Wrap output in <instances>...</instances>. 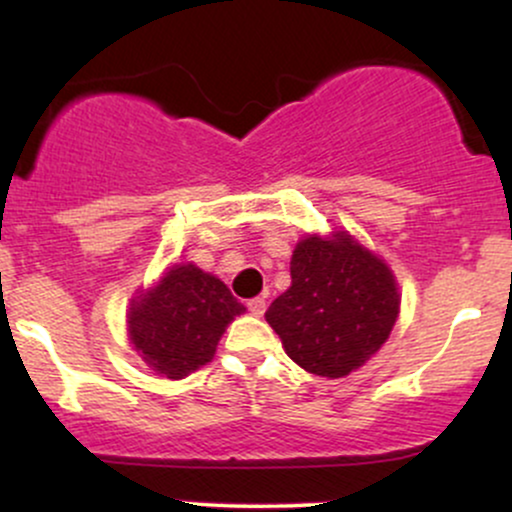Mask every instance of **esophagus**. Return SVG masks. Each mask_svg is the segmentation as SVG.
Returning a JSON list of instances; mask_svg holds the SVG:
<instances>
[{
  "label": "esophagus",
  "instance_id": "esophagus-1",
  "mask_svg": "<svg viewBox=\"0 0 512 512\" xmlns=\"http://www.w3.org/2000/svg\"><path fill=\"white\" fill-rule=\"evenodd\" d=\"M245 305H248L250 313L257 315V317L264 315V310H267V301H264V298H250V301Z\"/></svg>",
  "mask_w": 512,
  "mask_h": 512
}]
</instances>
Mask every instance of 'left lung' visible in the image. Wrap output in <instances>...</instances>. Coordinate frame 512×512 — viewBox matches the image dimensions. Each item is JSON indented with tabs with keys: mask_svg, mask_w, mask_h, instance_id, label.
Here are the masks:
<instances>
[{
	"mask_svg": "<svg viewBox=\"0 0 512 512\" xmlns=\"http://www.w3.org/2000/svg\"><path fill=\"white\" fill-rule=\"evenodd\" d=\"M397 313V284L385 262L337 231L296 245L291 286L264 317L298 366L344 378L385 344Z\"/></svg>",
	"mask_w": 512,
	"mask_h": 512,
	"instance_id": "obj_1",
	"label": "left lung"
}]
</instances>
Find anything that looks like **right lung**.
Wrapping results in <instances>:
<instances>
[{
    "mask_svg": "<svg viewBox=\"0 0 512 512\" xmlns=\"http://www.w3.org/2000/svg\"><path fill=\"white\" fill-rule=\"evenodd\" d=\"M243 310L216 276L195 264H175L158 286L132 301L129 337L151 368L178 380L211 361L226 325Z\"/></svg>",
    "mask_w": 512,
    "mask_h": 512,
    "instance_id": "right-lung-1",
    "label": "right lung"
}]
</instances>
